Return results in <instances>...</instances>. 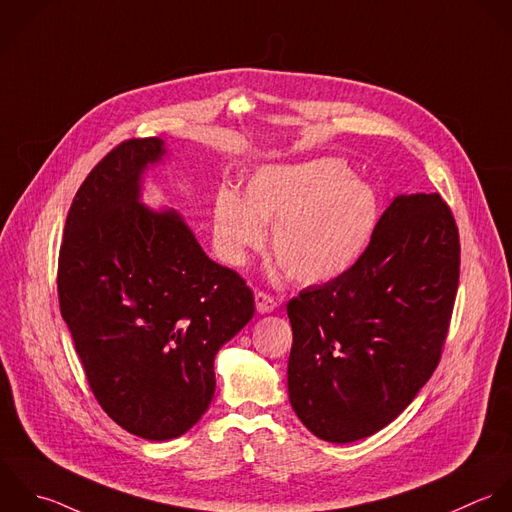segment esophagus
<instances>
[{
    "label": "esophagus",
    "mask_w": 512,
    "mask_h": 512,
    "mask_svg": "<svg viewBox=\"0 0 512 512\" xmlns=\"http://www.w3.org/2000/svg\"><path fill=\"white\" fill-rule=\"evenodd\" d=\"M255 307H257V313H261V315L273 313V311L277 309V299L271 297L269 293L257 291V293H255Z\"/></svg>",
    "instance_id": "obj_1"
}]
</instances>
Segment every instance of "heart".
<instances>
[{
	"mask_svg": "<svg viewBox=\"0 0 512 512\" xmlns=\"http://www.w3.org/2000/svg\"><path fill=\"white\" fill-rule=\"evenodd\" d=\"M379 221L375 187L341 159L263 165L245 181V195L221 187L213 203V243L231 267L271 249L287 277L321 285L351 271L365 255Z\"/></svg>",
	"mask_w": 512,
	"mask_h": 512,
	"instance_id": "b5f03b06",
	"label": "heart"
}]
</instances>
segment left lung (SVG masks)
Listing matches in <instances>:
<instances>
[{
	"instance_id": "obj_1",
	"label": "left lung",
	"mask_w": 512,
	"mask_h": 512,
	"mask_svg": "<svg viewBox=\"0 0 512 512\" xmlns=\"http://www.w3.org/2000/svg\"><path fill=\"white\" fill-rule=\"evenodd\" d=\"M459 265L443 197L399 195L351 271L289 301V401L315 437L353 443L411 405L439 365Z\"/></svg>"
}]
</instances>
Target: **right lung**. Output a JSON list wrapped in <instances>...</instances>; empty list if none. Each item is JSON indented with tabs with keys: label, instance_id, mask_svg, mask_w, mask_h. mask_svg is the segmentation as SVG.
<instances>
[{
	"label": "right lung",
	"instance_id": "1",
	"mask_svg": "<svg viewBox=\"0 0 512 512\" xmlns=\"http://www.w3.org/2000/svg\"><path fill=\"white\" fill-rule=\"evenodd\" d=\"M163 139H129L85 177L59 249L57 295L87 383L127 433H187L215 393L213 361L253 317L245 281L211 261L183 217L141 199Z\"/></svg>",
	"mask_w": 512,
	"mask_h": 512
}]
</instances>
